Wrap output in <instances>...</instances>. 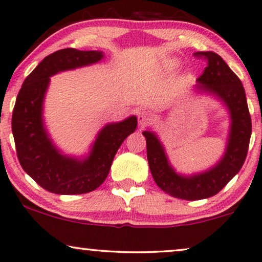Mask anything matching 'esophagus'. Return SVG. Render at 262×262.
Instances as JSON below:
<instances>
[{
    "instance_id": "1",
    "label": "esophagus",
    "mask_w": 262,
    "mask_h": 262,
    "mask_svg": "<svg viewBox=\"0 0 262 262\" xmlns=\"http://www.w3.org/2000/svg\"><path fill=\"white\" fill-rule=\"evenodd\" d=\"M149 118H151V115H149L147 111L145 110H141L138 113V123L139 125H145L148 121Z\"/></svg>"
}]
</instances>
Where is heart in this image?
<instances>
[{
	"mask_svg": "<svg viewBox=\"0 0 262 262\" xmlns=\"http://www.w3.org/2000/svg\"><path fill=\"white\" fill-rule=\"evenodd\" d=\"M179 65H180V61L178 59H169L168 61L166 62V68L167 70L171 71V70H174V68H177Z\"/></svg>",
	"mask_w": 262,
	"mask_h": 262,
	"instance_id": "heart-1",
	"label": "heart"
}]
</instances>
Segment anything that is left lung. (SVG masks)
I'll list each match as a JSON object with an SVG mask.
<instances>
[{
	"instance_id": "obj_1",
	"label": "left lung",
	"mask_w": 262,
	"mask_h": 262,
	"mask_svg": "<svg viewBox=\"0 0 262 262\" xmlns=\"http://www.w3.org/2000/svg\"><path fill=\"white\" fill-rule=\"evenodd\" d=\"M195 55L203 57L208 66L197 79L194 89L197 93L216 97L225 105L230 115L226 147L220 161L201 173H178L170 165L164 145L156 132H143L146 138L148 166L158 187L166 194L188 201L216 195L238 174L246 159L252 134L251 116L242 81L215 52H197Z\"/></svg>"
}]
</instances>
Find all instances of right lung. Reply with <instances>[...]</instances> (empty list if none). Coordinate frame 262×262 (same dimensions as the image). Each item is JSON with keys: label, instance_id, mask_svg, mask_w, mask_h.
<instances>
[{"label": "right lung", "instance_id": "obj_1", "mask_svg": "<svg viewBox=\"0 0 262 262\" xmlns=\"http://www.w3.org/2000/svg\"><path fill=\"white\" fill-rule=\"evenodd\" d=\"M102 51L63 49L47 55L24 80L17 95L11 127L17 157L25 173L41 188L59 195H79L104 182L119 146L137 127V117L103 126L87 156L63 154L55 146L44 122V101L51 76L96 63Z\"/></svg>", "mask_w": 262, "mask_h": 262}]
</instances>
